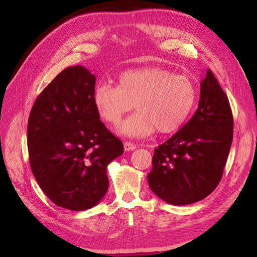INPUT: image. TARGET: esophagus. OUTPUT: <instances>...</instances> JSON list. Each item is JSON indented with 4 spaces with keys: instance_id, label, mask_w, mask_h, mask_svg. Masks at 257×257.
<instances>
[{
    "instance_id": "esophagus-1",
    "label": "esophagus",
    "mask_w": 257,
    "mask_h": 257,
    "mask_svg": "<svg viewBox=\"0 0 257 257\" xmlns=\"http://www.w3.org/2000/svg\"><path fill=\"white\" fill-rule=\"evenodd\" d=\"M123 148H124V151H133L136 149V145L130 143V141H125L123 144Z\"/></svg>"
}]
</instances>
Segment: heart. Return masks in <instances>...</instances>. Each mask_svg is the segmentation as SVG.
<instances>
[{"label":"heart","mask_w":257,"mask_h":257,"mask_svg":"<svg viewBox=\"0 0 257 257\" xmlns=\"http://www.w3.org/2000/svg\"><path fill=\"white\" fill-rule=\"evenodd\" d=\"M194 84L183 75L160 67L127 70L117 86L102 83L92 91V103L103 121L117 124L132 107L136 111L119 124L117 133L132 138L172 134L187 121L195 105Z\"/></svg>","instance_id":"obj_1"}]
</instances>
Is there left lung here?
<instances>
[{
  "instance_id": "obj_1",
  "label": "left lung",
  "mask_w": 257,
  "mask_h": 257,
  "mask_svg": "<svg viewBox=\"0 0 257 257\" xmlns=\"http://www.w3.org/2000/svg\"><path fill=\"white\" fill-rule=\"evenodd\" d=\"M232 140L230 102L207 69L201 81L195 113L155 149L152 170L147 176L151 191L173 205L203 200L221 181Z\"/></svg>"
}]
</instances>
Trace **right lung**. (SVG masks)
Returning <instances> with one entry per match:
<instances>
[{
    "label": "right lung",
    "instance_id": "obj_1",
    "mask_svg": "<svg viewBox=\"0 0 257 257\" xmlns=\"http://www.w3.org/2000/svg\"><path fill=\"white\" fill-rule=\"evenodd\" d=\"M96 77L84 66L59 73L33 105L27 123L30 165L56 205L85 211L108 190L107 166L123 154L92 103Z\"/></svg>",
    "mask_w": 257,
    "mask_h": 257
}]
</instances>
